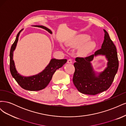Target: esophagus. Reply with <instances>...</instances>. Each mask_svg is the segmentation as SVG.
<instances>
[{
  "mask_svg": "<svg viewBox=\"0 0 126 126\" xmlns=\"http://www.w3.org/2000/svg\"><path fill=\"white\" fill-rule=\"evenodd\" d=\"M67 63H72V60L71 59H68L67 61Z\"/></svg>",
  "mask_w": 126,
  "mask_h": 126,
  "instance_id": "1",
  "label": "esophagus"
}]
</instances>
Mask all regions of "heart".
Segmentation results:
<instances>
[{"label": "heart", "instance_id": "1", "mask_svg": "<svg viewBox=\"0 0 126 126\" xmlns=\"http://www.w3.org/2000/svg\"><path fill=\"white\" fill-rule=\"evenodd\" d=\"M90 37L86 35H79L76 38L68 42L67 45L72 48H80L79 53L82 56H85L93 50L94 44L92 42H88ZM88 43H87V42Z\"/></svg>", "mask_w": 126, "mask_h": 126}]
</instances>
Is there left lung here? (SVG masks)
I'll list each match as a JSON object with an SVG mask.
<instances>
[{
  "instance_id": "left-lung-1",
  "label": "left lung",
  "mask_w": 126,
  "mask_h": 126,
  "mask_svg": "<svg viewBox=\"0 0 126 126\" xmlns=\"http://www.w3.org/2000/svg\"><path fill=\"white\" fill-rule=\"evenodd\" d=\"M105 32L104 40L101 48L94 55L85 58L77 57L74 66L75 71L73 82L81 93L95 95L107 90L111 85L119 67L117 52L115 45L110 39L108 33ZM105 55L108 60V67L102 72L97 75L90 62L94 57Z\"/></svg>"
}]
</instances>
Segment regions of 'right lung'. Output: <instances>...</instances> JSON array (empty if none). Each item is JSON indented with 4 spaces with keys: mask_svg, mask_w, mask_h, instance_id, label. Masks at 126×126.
Returning a JSON list of instances; mask_svg holds the SVG:
<instances>
[{
    "mask_svg": "<svg viewBox=\"0 0 126 126\" xmlns=\"http://www.w3.org/2000/svg\"><path fill=\"white\" fill-rule=\"evenodd\" d=\"M35 27L41 28L51 33V30L43 26L36 25ZM21 30L17 34L16 38L11 47L10 51V71L13 78L22 88L29 91H38L44 89L49 84L52 76L57 69L62 67L67 62V59H51L48 65L38 74L30 77H24L18 73L13 60V52L17 46L18 37Z\"/></svg>",
    "mask_w": 126,
    "mask_h": 126,
    "instance_id": "obj_1",
    "label": "right lung"
}]
</instances>
